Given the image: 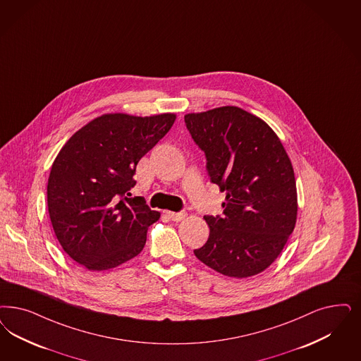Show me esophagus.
Wrapping results in <instances>:
<instances>
[{
  "label": "esophagus",
  "instance_id": "1",
  "mask_svg": "<svg viewBox=\"0 0 361 361\" xmlns=\"http://www.w3.org/2000/svg\"><path fill=\"white\" fill-rule=\"evenodd\" d=\"M166 214L172 221H181L183 219L187 217L185 212H166Z\"/></svg>",
  "mask_w": 361,
  "mask_h": 361
}]
</instances>
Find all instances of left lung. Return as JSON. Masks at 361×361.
I'll return each mask as SVG.
<instances>
[{
    "label": "left lung",
    "mask_w": 361,
    "mask_h": 361,
    "mask_svg": "<svg viewBox=\"0 0 361 361\" xmlns=\"http://www.w3.org/2000/svg\"><path fill=\"white\" fill-rule=\"evenodd\" d=\"M184 118L205 152L212 183L226 193L223 216H204L209 237L195 255L229 277L262 274L279 257L298 220L290 159L274 129L238 106Z\"/></svg>",
    "instance_id": "1"
}]
</instances>
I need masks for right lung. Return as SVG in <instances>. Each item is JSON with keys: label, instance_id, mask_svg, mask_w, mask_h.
Masks as SVG:
<instances>
[{"label": "right lung", "instance_id": "1", "mask_svg": "<svg viewBox=\"0 0 361 361\" xmlns=\"http://www.w3.org/2000/svg\"><path fill=\"white\" fill-rule=\"evenodd\" d=\"M174 120V113H105L78 129L54 159L48 180L50 223L65 253L87 271L112 269L144 248L160 212L126 195L136 185L137 164Z\"/></svg>", "mask_w": 361, "mask_h": 361}]
</instances>
